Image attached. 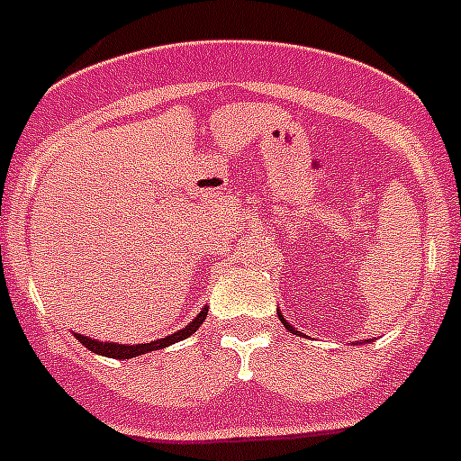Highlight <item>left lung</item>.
<instances>
[{
  "mask_svg": "<svg viewBox=\"0 0 461 461\" xmlns=\"http://www.w3.org/2000/svg\"><path fill=\"white\" fill-rule=\"evenodd\" d=\"M276 313H279V319H281V323L286 325V330H291V332H295V328H293V325H291V323H286V321H284V316H281V312H276Z\"/></svg>",
  "mask_w": 461,
  "mask_h": 461,
  "instance_id": "8db88e82",
  "label": "left lung"
}]
</instances>
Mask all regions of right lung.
Here are the masks:
<instances>
[{
    "label": "right lung",
    "instance_id": "right-lung-1",
    "mask_svg": "<svg viewBox=\"0 0 461 461\" xmlns=\"http://www.w3.org/2000/svg\"><path fill=\"white\" fill-rule=\"evenodd\" d=\"M205 316H207V307L203 309V312L198 313V316H195L189 325H186V328L177 330V332H173L170 337H161V339H157V341H149V344L129 346V344H115V341H96V339H89V337L78 335V332H73V337H76V339H78L85 348H89L92 353H96V356L117 357V360H129V357L142 356V353H149V351H158V348H166V346L175 344V341L186 339V337L194 335L195 330L201 328L203 321H205Z\"/></svg>",
    "mask_w": 461,
    "mask_h": 461
}]
</instances>
